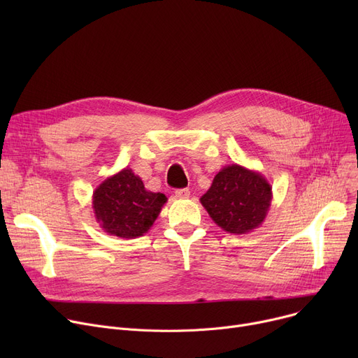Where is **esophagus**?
<instances>
[{"instance_id":"1","label":"esophagus","mask_w":358,"mask_h":358,"mask_svg":"<svg viewBox=\"0 0 358 358\" xmlns=\"http://www.w3.org/2000/svg\"><path fill=\"white\" fill-rule=\"evenodd\" d=\"M176 197H178V199H189L190 197V190L189 189L176 190Z\"/></svg>"}]
</instances>
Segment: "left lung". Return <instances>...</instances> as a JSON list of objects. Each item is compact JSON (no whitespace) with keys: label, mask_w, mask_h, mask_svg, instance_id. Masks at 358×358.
Masks as SVG:
<instances>
[{"label":"left lung","mask_w":358,"mask_h":358,"mask_svg":"<svg viewBox=\"0 0 358 358\" xmlns=\"http://www.w3.org/2000/svg\"><path fill=\"white\" fill-rule=\"evenodd\" d=\"M271 199V185L264 176L232 164L223 166L215 176L200 203L217 227L242 235L261 227L270 210Z\"/></svg>","instance_id":"left-lung-1"}]
</instances>
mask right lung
<instances>
[{
    "instance_id": "add662e5",
    "label": "right lung",
    "mask_w": 358,
    "mask_h": 358,
    "mask_svg": "<svg viewBox=\"0 0 358 358\" xmlns=\"http://www.w3.org/2000/svg\"><path fill=\"white\" fill-rule=\"evenodd\" d=\"M166 196L145 189L130 168L107 177L92 193V209L104 232L135 239L152 228L166 203Z\"/></svg>"
}]
</instances>
